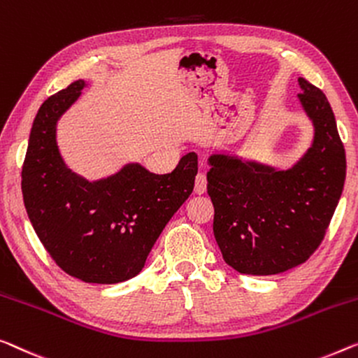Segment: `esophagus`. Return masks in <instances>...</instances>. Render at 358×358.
I'll return each mask as SVG.
<instances>
[{"instance_id":"1","label":"esophagus","mask_w":358,"mask_h":358,"mask_svg":"<svg viewBox=\"0 0 358 358\" xmlns=\"http://www.w3.org/2000/svg\"><path fill=\"white\" fill-rule=\"evenodd\" d=\"M207 189V178L206 173H197L196 175V183H194V193L196 194H204Z\"/></svg>"}]
</instances>
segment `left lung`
<instances>
[{
    "instance_id": "obj_1",
    "label": "left lung",
    "mask_w": 358,
    "mask_h": 358,
    "mask_svg": "<svg viewBox=\"0 0 358 358\" xmlns=\"http://www.w3.org/2000/svg\"><path fill=\"white\" fill-rule=\"evenodd\" d=\"M313 141L291 169L212 154L207 193L223 260L244 275H276L315 252L343 194L345 151L322 90L299 78Z\"/></svg>"
}]
</instances>
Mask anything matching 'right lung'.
<instances>
[{
    "mask_svg": "<svg viewBox=\"0 0 358 358\" xmlns=\"http://www.w3.org/2000/svg\"><path fill=\"white\" fill-rule=\"evenodd\" d=\"M87 87L77 80L41 104L22 167V194L31 227L52 260L85 282L115 285L136 276L159 234L193 193L194 152L172 173L127 164L110 177L88 181L59 152L56 125Z\"/></svg>",
    "mask_w": 358,
    "mask_h": 358,
    "instance_id": "1",
    "label": "right lung"
}]
</instances>
